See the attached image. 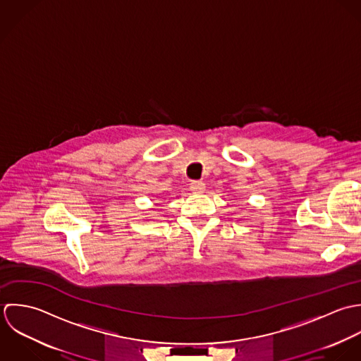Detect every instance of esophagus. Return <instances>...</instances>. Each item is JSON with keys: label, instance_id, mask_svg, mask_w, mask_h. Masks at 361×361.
<instances>
[{"label": "esophagus", "instance_id": "34e87169", "mask_svg": "<svg viewBox=\"0 0 361 361\" xmlns=\"http://www.w3.org/2000/svg\"><path fill=\"white\" fill-rule=\"evenodd\" d=\"M190 187H191V191H192V192L201 194V192L205 191V184H204L202 181H192V183L190 184Z\"/></svg>", "mask_w": 361, "mask_h": 361}]
</instances>
